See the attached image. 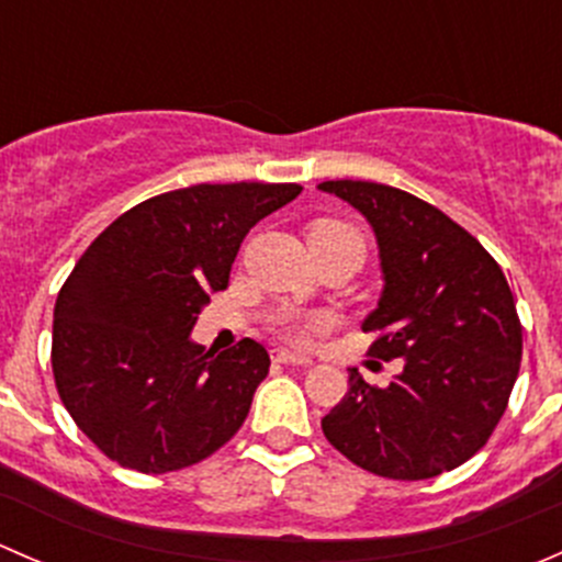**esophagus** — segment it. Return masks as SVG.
<instances>
[{
	"instance_id": "esophagus-1",
	"label": "esophagus",
	"mask_w": 562,
	"mask_h": 562,
	"mask_svg": "<svg viewBox=\"0 0 562 562\" xmlns=\"http://www.w3.org/2000/svg\"><path fill=\"white\" fill-rule=\"evenodd\" d=\"M271 361H277V364H293V367H310V364H313V359H307V356L291 353V350H285V348L271 350Z\"/></svg>"
}]
</instances>
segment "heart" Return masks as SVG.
Masks as SVG:
<instances>
[{
	"label": "heart",
	"instance_id": "1",
	"mask_svg": "<svg viewBox=\"0 0 562 562\" xmlns=\"http://www.w3.org/2000/svg\"><path fill=\"white\" fill-rule=\"evenodd\" d=\"M310 234H342V236H350V239L361 241V236L356 234L350 225L337 223V220H321V223H315L313 228H310ZM271 326H274V331L280 334L282 339L302 345V342H307L310 331H313L317 323L307 321V317L299 315V313H280L274 317V323H271Z\"/></svg>",
	"mask_w": 562,
	"mask_h": 562
}]
</instances>
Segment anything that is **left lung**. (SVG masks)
Wrapping results in <instances>:
<instances>
[{"mask_svg":"<svg viewBox=\"0 0 562 562\" xmlns=\"http://www.w3.org/2000/svg\"><path fill=\"white\" fill-rule=\"evenodd\" d=\"M375 228L383 296L364 321L372 359L402 361L389 386L348 370L323 416L328 443L383 479L422 481L486 446L522 361V323L497 260L422 198L378 181H323Z\"/></svg>","mask_w":562,"mask_h":562,"instance_id":"1","label":"left lung"}]
</instances>
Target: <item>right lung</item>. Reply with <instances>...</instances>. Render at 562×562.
Listing matches in <instances>:
<instances>
[{
  "label": "right lung",
  "mask_w": 562,
  "mask_h": 562,
  "mask_svg": "<svg viewBox=\"0 0 562 562\" xmlns=\"http://www.w3.org/2000/svg\"><path fill=\"white\" fill-rule=\"evenodd\" d=\"M299 184H192L127 209L87 247L54 307L56 391L108 459L173 473L223 449L245 424L269 353L241 339L212 356L190 342L212 291H225L258 220Z\"/></svg>",
  "instance_id": "1"
}]
</instances>
